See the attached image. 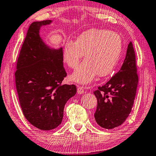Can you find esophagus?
<instances>
[{
    "label": "esophagus",
    "instance_id": "esophagus-1",
    "mask_svg": "<svg viewBox=\"0 0 156 156\" xmlns=\"http://www.w3.org/2000/svg\"><path fill=\"white\" fill-rule=\"evenodd\" d=\"M77 93L81 94L84 93V88L82 86H78L77 88Z\"/></svg>",
    "mask_w": 156,
    "mask_h": 156
}]
</instances>
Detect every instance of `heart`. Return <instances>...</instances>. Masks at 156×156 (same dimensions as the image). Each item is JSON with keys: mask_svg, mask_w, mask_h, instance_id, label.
<instances>
[{"mask_svg": "<svg viewBox=\"0 0 156 156\" xmlns=\"http://www.w3.org/2000/svg\"><path fill=\"white\" fill-rule=\"evenodd\" d=\"M122 51L119 35L110 30L91 29L83 32L75 42H66L63 59L68 67L75 69L85 54V61L71 75L76 82L88 83L98 75H110L118 63Z\"/></svg>", "mask_w": 156, "mask_h": 156, "instance_id": "heart-1", "label": "heart"}]
</instances>
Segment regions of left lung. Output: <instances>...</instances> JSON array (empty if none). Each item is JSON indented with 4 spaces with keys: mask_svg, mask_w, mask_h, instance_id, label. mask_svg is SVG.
I'll return each instance as SVG.
<instances>
[{
    "mask_svg": "<svg viewBox=\"0 0 156 156\" xmlns=\"http://www.w3.org/2000/svg\"><path fill=\"white\" fill-rule=\"evenodd\" d=\"M138 83L135 51L130 42L121 70L94 92L97 99L94 118L99 126L112 129L123 123L132 111Z\"/></svg>",
    "mask_w": 156,
    "mask_h": 156,
    "instance_id": "obj_1",
    "label": "left lung"
}]
</instances>
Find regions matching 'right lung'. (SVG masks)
Wrapping results in <instances>:
<instances>
[{
	"label": "right lung",
	"instance_id": "right-lung-1",
	"mask_svg": "<svg viewBox=\"0 0 156 156\" xmlns=\"http://www.w3.org/2000/svg\"><path fill=\"white\" fill-rule=\"evenodd\" d=\"M52 20L34 22L29 26L16 65V86L24 117L41 130L62 123L68 99L75 95V85H62L66 73L62 48H51L40 35L42 26Z\"/></svg>",
	"mask_w": 156,
	"mask_h": 156
}]
</instances>
